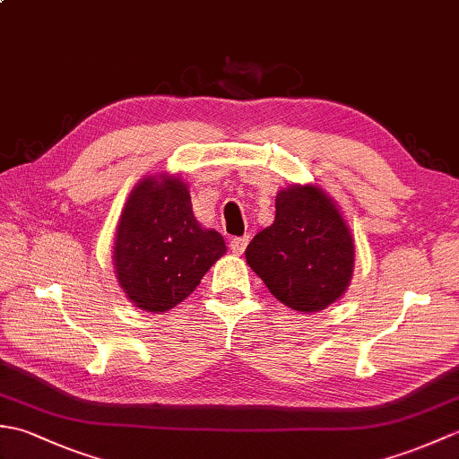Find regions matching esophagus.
Here are the masks:
<instances>
[{
    "mask_svg": "<svg viewBox=\"0 0 459 459\" xmlns=\"http://www.w3.org/2000/svg\"><path fill=\"white\" fill-rule=\"evenodd\" d=\"M247 245H248V237H237V238L230 240V250L240 256L242 252H245Z\"/></svg>",
    "mask_w": 459,
    "mask_h": 459,
    "instance_id": "34e87169",
    "label": "esophagus"
}]
</instances>
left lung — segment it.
<instances>
[{"label":"left lung","mask_w":459,"mask_h":459,"mask_svg":"<svg viewBox=\"0 0 459 459\" xmlns=\"http://www.w3.org/2000/svg\"><path fill=\"white\" fill-rule=\"evenodd\" d=\"M248 266L281 304L319 311L343 296L355 247L335 203L314 185H291L276 197V219L247 247Z\"/></svg>","instance_id":"8db88e82"}]
</instances>
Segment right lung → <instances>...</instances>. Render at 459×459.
Here are the masks:
<instances>
[{
	"label": "right lung",
	"instance_id": "obj_1",
	"mask_svg": "<svg viewBox=\"0 0 459 459\" xmlns=\"http://www.w3.org/2000/svg\"><path fill=\"white\" fill-rule=\"evenodd\" d=\"M224 252L219 232L195 219L181 179L145 178L135 185L114 242L116 274L135 306L155 314L181 304Z\"/></svg>",
	"mask_w": 459,
	"mask_h": 459
}]
</instances>
